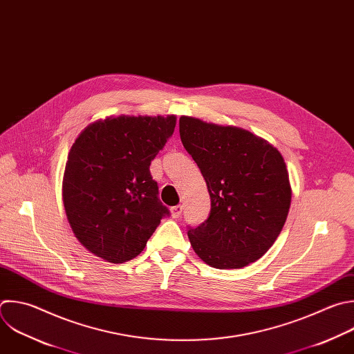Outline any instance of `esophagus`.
Listing matches in <instances>:
<instances>
[{"mask_svg":"<svg viewBox=\"0 0 354 354\" xmlns=\"http://www.w3.org/2000/svg\"><path fill=\"white\" fill-rule=\"evenodd\" d=\"M182 211H183V205H180V204L171 207V214L174 218H179L182 215Z\"/></svg>","mask_w":354,"mask_h":354,"instance_id":"esophagus-1","label":"esophagus"}]
</instances>
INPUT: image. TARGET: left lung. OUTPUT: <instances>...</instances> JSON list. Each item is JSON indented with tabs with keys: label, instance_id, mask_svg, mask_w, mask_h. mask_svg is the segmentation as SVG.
Returning a JSON list of instances; mask_svg holds the SVG:
<instances>
[{
	"label": "left lung",
	"instance_id": "left-lung-1",
	"mask_svg": "<svg viewBox=\"0 0 354 354\" xmlns=\"http://www.w3.org/2000/svg\"><path fill=\"white\" fill-rule=\"evenodd\" d=\"M180 140L201 171L208 218L187 236L196 254L219 270L263 257L285 225L292 189L281 153L253 133L180 116Z\"/></svg>",
	"mask_w": 354,
	"mask_h": 354
}]
</instances>
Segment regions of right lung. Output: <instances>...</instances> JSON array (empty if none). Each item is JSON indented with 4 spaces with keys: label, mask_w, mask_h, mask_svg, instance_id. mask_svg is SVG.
Segmentation results:
<instances>
[{
    "label": "right lung",
    "mask_w": 354,
    "mask_h": 354,
    "mask_svg": "<svg viewBox=\"0 0 354 354\" xmlns=\"http://www.w3.org/2000/svg\"><path fill=\"white\" fill-rule=\"evenodd\" d=\"M176 125L175 115L116 116L88 125L68 154L62 198L77 241L108 263L139 256L169 215L150 164Z\"/></svg>",
    "instance_id": "1"
}]
</instances>
